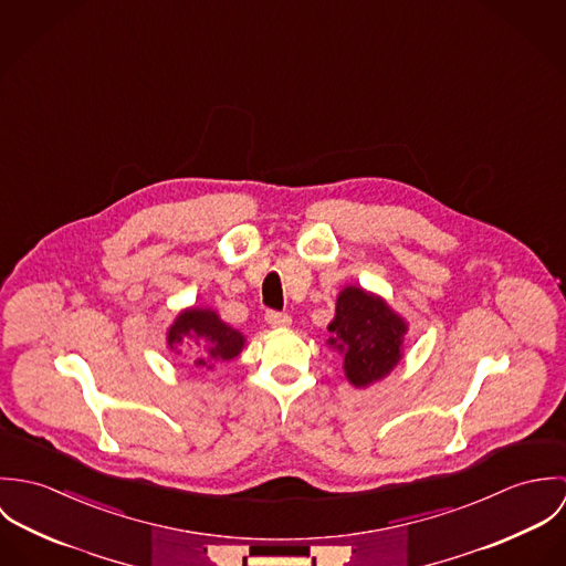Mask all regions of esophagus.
Segmentation results:
<instances>
[{"mask_svg":"<svg viewBox=\"0 0 566 566\" xmlns=\"http://www.w3.org/2000/svg\"><path fill=\"white\" fill-rule=\"evenodd\" d=\"M265 323L270 324L272 328H287L292 324V318L287 314H279V312H268Z\"/></svg>","mask_w":566,"mask_h":566,"instance_id":"esophagus-1","label":"esophagus"}]
</instances>
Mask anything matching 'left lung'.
Returning a JSON list of instances; mask_svg holds the SVG:
<instances>
[{
	"instance_id": "1",
	"label": "left lung",
	"mask_w": 566,
	"mask_h": 566,
	"mask_svg": "<svg viewBox=\"0 0 566 566\" xmlns=\"http://www.w3.org/2000/svg\"><path fill=\"white\" fill-rule=\"evenodd\" d=\"M326 328V346L344 357V375L355 388L364 390L386 379L403 359L407 321L375 292L346 285Z\"/></svg>"
}]
</instances>
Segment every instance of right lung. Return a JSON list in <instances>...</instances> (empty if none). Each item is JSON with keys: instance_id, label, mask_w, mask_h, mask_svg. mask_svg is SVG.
Listing matches in <instances>:
<instances>
[{"instance_id": "obj_1", "label": "right lung", "mask_w": 566, "mask_h": 566, "mask_svg": "<svg viewBox=\"0 0 566 566\" xmlns=\"http://www.w3.org/2000/svg\"><path fill=\"white\" fill-rule=\"evenodd\" d=\"M167 348L176 355H182L180 346H189V361L198 370H213L222 361L235 359L245 348L242 331L224 323L220 314L211 307H187L182 310L174 323L169 324Z\"/></svg>"}]
</instances>
